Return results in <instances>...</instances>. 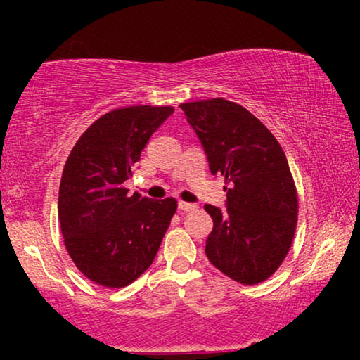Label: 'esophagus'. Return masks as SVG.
<instances>
[{
  "label": "esophagus",
  "instance_id": "esophagus-1",
  "mask_svg": "<svg viewBox=\"0 0 360 360\" xmlns=\"http://www.w3.org/2000/svg\"><path fill=\"white\" fill-rule=\"evenodd\" d=\"M179 210L184 211V213H186V211H193V210H196V205H193V203H186V201H179Z\"/></svg>",
  "mask_w": 360,
  "mask_h": 360
}]
</instances>
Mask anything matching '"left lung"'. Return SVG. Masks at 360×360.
<instances>
[{"instance_id": "left-lung-1", "label": "left lung", "mask_w": 360, "mask_h": 360, "mask_svg": "<svg viewBox=\"0 0 360 360\" xmlns=\"http://www.w3.org/2000/svg\"><path fill=\"white\" fill-rule=\"evenodd\" d=\"M180 108L203 144L211 174H221L229 185L224 211L205 205L213 218L206 257L236 282H264L287 257L298 221V195L285 152L238 103L211 98Z\"/></svg>"}]
</instances>
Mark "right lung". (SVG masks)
Returning <instances> with one entry per match:
<instances>
[{
  "mask_svg": "<svg viewBox=\"0 0 360 360\" xmlns=\"http://www.w3.org/2000/svg\"><path fill=\"white\" fill-rule=\"evenodd\" d=\"M172 106H127L96 120L68 155L58 188L63 243L80 272L98 285L122 288L154 262L176 211V200L129 195L150 136Z\"/></svg>",
  "mask_w": 360,
  "mask_h": 360,
  "instance_id": "1",
  "label": "right lung"
}]
</instances>
